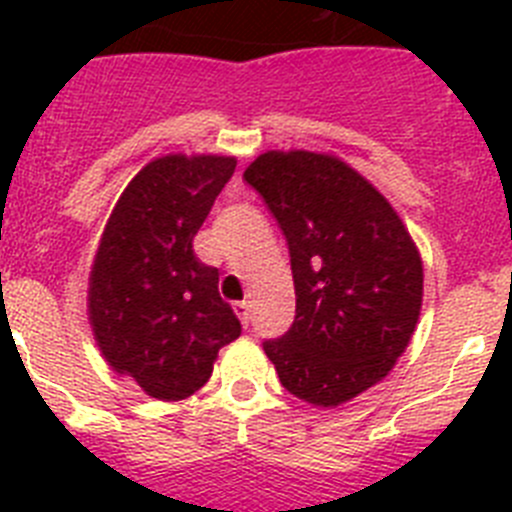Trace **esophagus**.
Masks as SVG:
<instances>
[{
	"label": "esophagus",
	"mask_w": 512,
	"mask_h": 512,
	"mask_svg": "<svg viewBox=\"0 0 512 512\" xmlns=\"http://www.w3.org/2000/svg\"><path fill=\"white\" fill-rule=\"evenodd\" d=\"M233 310H235V315L241 318V323L248 328V323H251V307H248V302H235Z\"/></svg>",
	"instance_id": "esophagus-1"
}]
</instances>
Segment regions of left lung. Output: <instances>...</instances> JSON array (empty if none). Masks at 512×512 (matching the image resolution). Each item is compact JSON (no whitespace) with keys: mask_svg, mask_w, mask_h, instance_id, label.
I'll list each match as a JSON object with an SVG mask.
<instances>
[{"mask_svg":"<svg viewBox=\"0 0 512 512\" xmlns=\"http://www.w3.org/2000/svg\"><path fill=\"white\" fill-rule=\"evenodd\" d=\"M243 179L289 246L295 323L264 351L287 392L338 408L382 382L423 305V261L374 184L330 153L266 151Z\"/></svg>","mask_w":512,"mask_h":512,"instance_id":"8db88e82","label":"left lung"}]
</instances>
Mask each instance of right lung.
Segmentation results:
<instances>
[{
	"label": "right lung",
	"mask_w": 512,
	"mask_h": 512,
	"mask_svg": "<svg viewBox=\"0 0 512 512\" xmlns=\"http://www.w3.org/2000/svg\"><path fill=\"white\" fill-rule=\"evenodd\" d=\"M235 171L233 156L153 158L120 194L89 274L94 341L120 377L174 402L205 387L241 323L217 292V269L192 241Z\"/></svg>",
	"instance_id": "right-lung-1"
}]
</instances>
